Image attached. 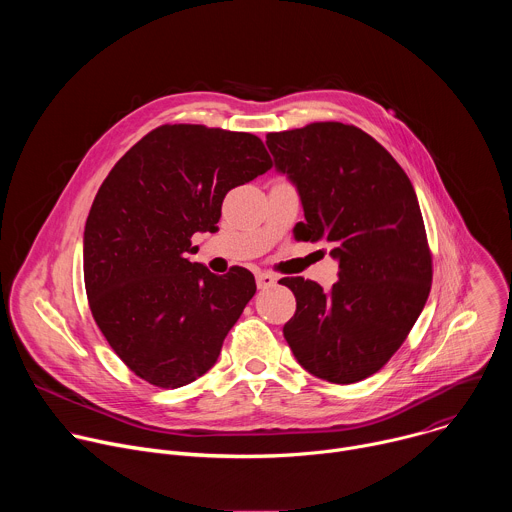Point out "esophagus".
<instances>
[{"label":"esophagus","instance_id":"1","mask_svg":"<svg viewBox=\"0 0 512 512\" xmlns=\"http://www.w3.org/2000/svg\"><path fill=\"white\" fill-rule=\"evenodd\" d=\"M255 279H257V287L259 289H269V287H273L275 285V275H271V273H267V271H259L257 275H255Z\"/></svg>","mask_w":512,"mask_h":512}]
</instances>
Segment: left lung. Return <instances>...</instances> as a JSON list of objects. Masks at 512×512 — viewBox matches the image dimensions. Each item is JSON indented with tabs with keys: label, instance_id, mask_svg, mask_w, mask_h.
Listing matches in <instances>:
<instances>
[{
	"label": "left lung",
	"instance_id": "obj_1",
	"mask_svg": "<svg viewBox=\"0 0 512 512\" xmlns=\"http://www.w3.org/2000/svg\"><path fill=\"white\" fill-rule=\"evenodd\" d=\"M275 168L298 186L302 241L328 243L338 281L283 277L296 314L283 336L318 379L350 385L381 371L431 289V251L411 180L369 133L338 121L267 133Z\"/></svg>",
	"mask_w": 512,
	"mask_h": 512
}]
</instances>
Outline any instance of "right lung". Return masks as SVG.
I'll return each instance as SVG.
<instances>
[{
  "label": "right lung",
  "instance_id": "add662e5",
  "mask_svg": "<svg viewBox=\"0 0 512 512\" xmlns=\"http://www.w3.org/2000/svg\"><path fill=\"white\" fill-rule=\"evenodd\" d=\"M273 166L245 131L160 125L101 184L85 225L91 314L125 367L160 389L202 377L257 285L188 261L192 235L216 231L227 192Z\"/></svg>",
  "mask_w": 512,
  "mask_h": 512
}]
</instances>
